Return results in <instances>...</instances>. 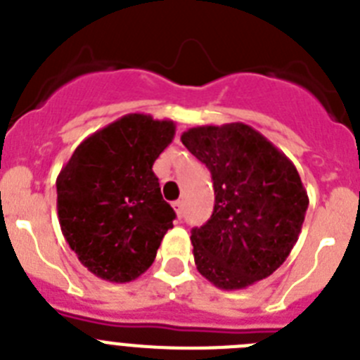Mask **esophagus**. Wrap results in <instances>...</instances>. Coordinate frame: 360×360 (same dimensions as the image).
<instances>
[{
    "label": "esophagus",
    "mask_w": 360,
    "mask_h": 360,
    "mask_svg": "<svg viewBox=\"0 0 360 360\" xmlns=\"http://www.w3.org/2000/svg\"><path fill=\"white\" fill-rule=\"evenodd\" d=\"M173 209H174V212H176L178 218H182V214H184V202H182V200H176V202H173Z\"/></svg>",
    "instance_id": "esophagus-1"
}]
</instances>
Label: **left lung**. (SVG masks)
<instances>
[{
  "mask_svg": "<svg viewBox=\"0 0 360 360\" xmlns=\"http://www.w3.org/2000/svg\"><path fill=\"white\" fill-rule=\"evenodd\" d=\"M182 144L214 187L211 218L191 231L198 272L221 290L269 278L294 249L308 209L295 165L243 122L191 128Z\"/></svg>",
  "mask_w": 360,
  "mask_h": 360,
  "instance_id": "8db88e82",
  "label": "left lung"
}]
</instances>
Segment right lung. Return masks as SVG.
Here are the masks:
<instances>
[{"mask_svg": "<svg viewBox=\"0 0 360 360\" xmlns=\"http://www.w3.org/2000/svg\"><path fill=\"white\" fill-rule=\"evenodd\" d=\"M173 136V120L129 113L84 139L57 176L63 236L97 278L128 283L155 262L176 214L153 164Z\"/></svg>", "mask_w": 360, "mask_h": 360, "instance_id": "right-lung-1", "label": "right lung"}]
</instances>
